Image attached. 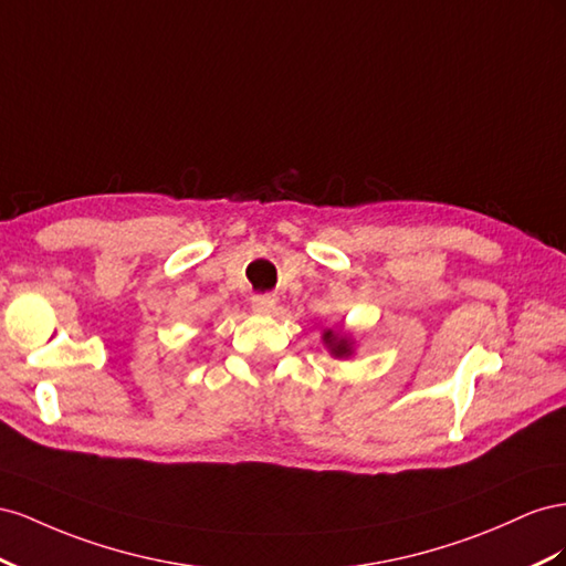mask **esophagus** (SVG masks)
Wrapping results in <instances>:
<instances>
[{
	"mask_svg": "<svg viewBox=\"0 0 566 566\" xmlns=\"http://www.w3.org/2000/svg\"><path fill=\"white\" fill-rule=\"evenodd\" d=\"M251 308H253L255 313H263V315H268V313H272V311H274V298H272L270 294L253 296V298H251Z\"/></svg>",
	"mask_w": 566,
	"mask_h": 566,
	"instance_id": "esophagus-1",
	"label": "esophagus"
}]
</instances>
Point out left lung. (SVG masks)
Returning <instances> with one entry per match:
<instances>
[{"label": "left lung", "mask_w": 566, "mask_h": 566, "mask_svg": "<svg viewBox=\"0 0 566 566\" xmlns=\"http://www.w3.org/2000/svg\"><path fill=\"white\" fill-rule=\"evenodd\" d=\"M325 342L329 344V348H332V353L336 355V358H344V355H350L348 338H342V336L334 334V332H327L325 334Z\"/></svg>", "instance_id": "8db88e82"}]
</instances>
